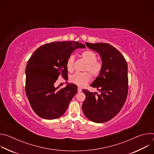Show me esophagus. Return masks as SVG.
Instances as JSON below:
<instances>
[{"label":"esophagus","instance_id":"34e87169","mask_svg":"<svg viewBox=\"0 0 154 154\" xmlns=\"http://www.w3.org/2000/svg\"><path fill=\"white\" fill-rule=\"evenodd\" d=\"M77 90H78V92H79V93H80V92H81V91H82V88H81L80 87H78Z\"/></svg>","mask_w":154,"mask_h":154}]
</instances>
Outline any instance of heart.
Here are the masks:
<instances>
[{"label": "heart", "instance_id": "1", "mask_svg": "<svg viewBox=\"0 0 154 154\" xmlns=\"http://www.w3.org/2000/svg\"><path fill=\"white\" fill-rule=\"evenodd\" d=\"M82 57L87 62L85 71H89L93 76L98 75L102 69V63L97 61L96 54L93 51H86L82 52ZM74 60L73 55H71L67 60L66 68L69 72L74 69ZM90 77L89 72H76L71 76L70 81L78 86H83L89 82Z\"/></svg>", "mask_w": 154, "mask_h": 154}]
</instances>
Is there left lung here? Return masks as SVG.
I'll list each match as a JSON object with an SVG mask.
<instances>
[{
  "instance_id": "obj_1",
  "label": "left lung",
  "mask_w": 154,
  "mask_h": 154,
  "mask_svg": "<svg viewBox=\"0 0 154 154\" xmlns=\"http://www.w3.org/2000/svg\"><path fill=\"white\" fill-rule=\"evenodd\" d=\"M101 57L102 69L91 86L99 93L83 90L86 96L82 108L90 121L102 123L116 116L122 108L128 93V67L124 56L107 43L85 42Z\"/></svg>"
}]
</instances>
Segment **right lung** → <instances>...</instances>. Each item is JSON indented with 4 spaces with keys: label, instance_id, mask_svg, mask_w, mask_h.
<instances>
[{
    "label": "right lung",
    "instance_id": "right-lung-1",
    "mask_svg": "<svg viewBox=\"0 0 154 154\" xmlns=\"http://www.w3.org/2000/svg\"><path fill=\"white\" fill-rule=\"evenodd\" d=\"M79 48L86 47L77 41L48 43L38 48L29 60L26 92L33 110L40 118L55 119L61 116L77 93L74 83L62 89L54 83L60 75L67 77V60Z\"/></svg>",
    "mask_w": 154,
    "mask_h": 154
}]
</instances>
